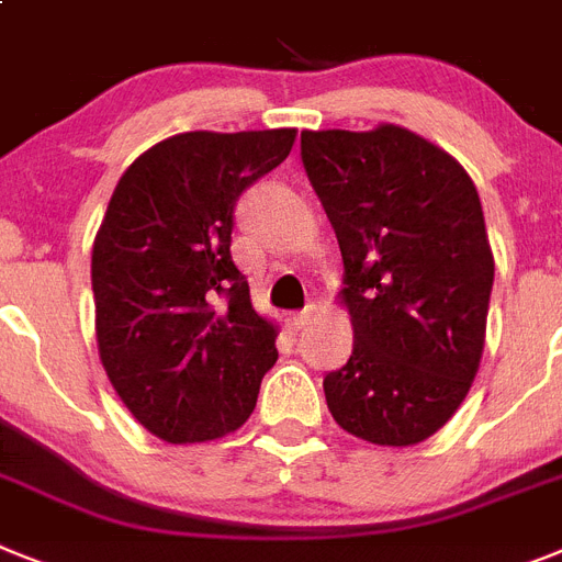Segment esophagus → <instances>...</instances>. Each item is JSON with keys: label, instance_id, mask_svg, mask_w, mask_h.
Wrapping results in <instances>:
<instances>
[{"label": "esophagus", "instance_id": "1", "mask_svg": "<svg viewBox=\"0 0 562 562\" xmlns=\"http://www.w3.org/2000/svg\"><path fill=\"white\" fill-rule=\"evenodd\" d=\"M311 314H314V305H308V308H303V311H294V314L289 317V325L300 331V328H303V325L311 319Z\"/></svg>", "mask_w": 562, "mask_h": 562}]
</instances>
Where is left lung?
<instances>
[{
    "label": "left lung",
    "mask_w": 562,
    "mask_h": 562,
    "mask_svg": "<svg viewBox=\"0 0 562 562\" xmlns=\"http://www.w3.org/2000/svg\"><path fill=\"white\" fill-rule=\"evenodd\" d=\"M303 165L342 254L353 348L325 374L328 412L374 446H417L469 394L494 254L451 154L400 125L303 131Z\"/></svg>",
    "instance_id": "left-lung-1"
}]
</instances>
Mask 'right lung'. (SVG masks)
Segmentation results:
<instances>
[{"label": "right lung", "mask_w": 562, "mask_h": 562, "mask_svg": "<svg viewBox=\"0 0 562 562\" xmlns=\"http://www.w3.org/2000/svg\"><path fill=\"white\" fill-rule=\"evenodd\" d=\"M294 128L188 131L120 177L93 239L97 346L150 434L205 442L237 431L277 362V325L231 259L239 193L291 154Z\"/></svg>", "instance_id": "obj_1"}]
</instances>
